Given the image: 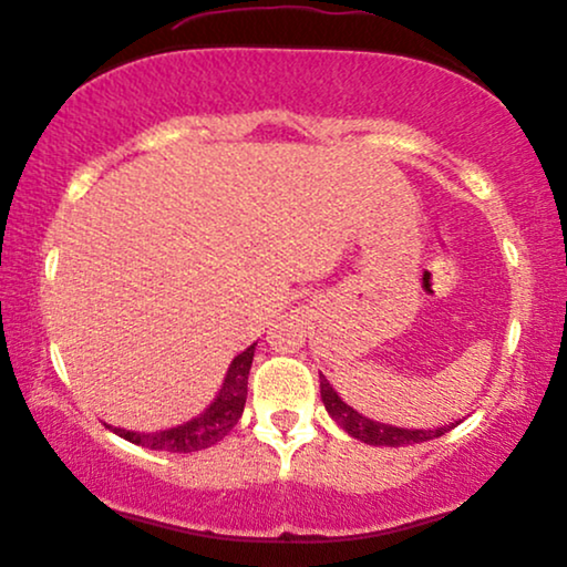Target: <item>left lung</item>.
<instances>
[{
  "mask_svg": "<svg viewBox=\"0 0 567 567\" xmlns=\"http://www.w3.org/2000/svg\"><path fill=\"white\" fill-rule=\"evenodd\" d=\"M321 398L329 416L337 421V424L344 429L349 436L360 440L364 444H374V446H405V444H421L429 440H436L450 432L454 426H436V429H401V426H390V424H380V421H372L362 416L360 411H354L352 405H347L341 401L337 390L331 388V382L321 374Z\"/></svg>",
  "mask_w": 567,
  "mask_h": 567,
  "instance_id": "1",
  "label": "left lung"
}]
</instances>
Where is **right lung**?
I'll use <instances>...</instances> for the list:
<instances>
[{
	"label": "right lung",
	"mask_w": 567,
	"mask_h": 567,
	"mask_svg": "<svg viewBox=\"0 0 567 567\" xmlns=\"http://www.w3.org/2000/svg\"><path fill=\"white\" fill-rule=\"evenodd\" d=\"M254 349H257V344H251L246 352H241L234 362H230L220 393L215 395V401L207 405L200 416L187 421V424L164 429V432H127V429H117V426H107V429H113L117 436H123L127 442L148 446V450H164V452L207 450V446L220 442L223 436L238 424V419H241L244 405H246V385H249Z\"/></svg>",
	"instance_id": "1"
}]
</instances>
